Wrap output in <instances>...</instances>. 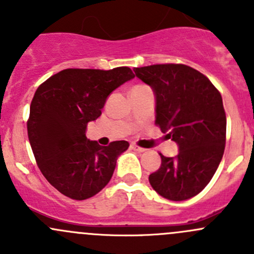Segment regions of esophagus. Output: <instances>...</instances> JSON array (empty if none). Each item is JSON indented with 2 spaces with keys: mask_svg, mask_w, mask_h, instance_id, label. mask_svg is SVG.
<instances>
[{
  "mask_svg": "<svg viewBox=\"0 0 254 254\" xmlns=\"http://www.w3.org/2000/svg\"><path fill=\"white\" fill-rule=\"evenodd\" d=\"M131 148H132V150L137 151V152H145V151H146V148L140 147V146L136 145V143H131Z\"/></svg>",
  "mask_w": 254,
  "mask_h": 254,
  "instance_id": "34e87169",
  "label": "esophagus"
}]
</instances>
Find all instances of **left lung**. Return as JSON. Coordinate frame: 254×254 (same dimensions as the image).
<instances>
[{
  "mask_svg": "<svg viewBox=\"0 0 254 254\" xmlns=\"http://www.w3.org/2000/svg\"><path fill=\"white\" fill-rule=\"evenodd\" d=\"M134 71L155 92V124L179 146L176 157L160 153V168L148 177L151 187L170 200L191 198L211 181L224 155L226 114L221 94L206 76L183 64Z\"/></svg>",
  "mask_w": 254,
  "mask_h": 254,
  "instance_id": "8db88e82",
  "label": "left lung"
}]
</instances>
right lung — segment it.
I'll return each instance as SVG.
<instances>
[{
  "label": "right lung",
  "instance_id": "add662e5",
  "mask_svg": "<svg viewBox=\"0 0 254 254\" xmlns=\"http://www.w3.org/2000/svg\"><path fill=\"white\" fill-rule=\"evenodd\" d=\"M127 66L113 70L66 68L43 82L30 103L28 137L43 176L75 200L96 195L111 181L129 142L101 146L86 137L89 122L102 114L109 94L134 78Z\"/></svg>",
  "mask_w": 254,
  "mask_h": 254
}]
</instances>
